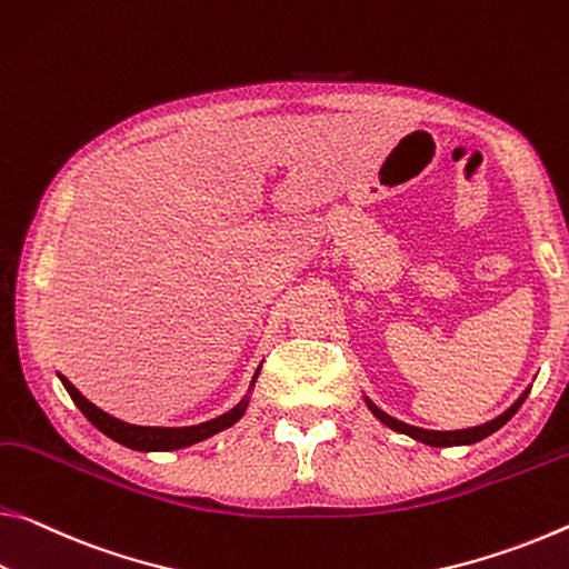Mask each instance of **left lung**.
<instances>
[{"label":"left lung","instance_id":"obj_1","mask_svg":"<svg viewBox=\"0 0 569 569\" xmlns=\"http://www.w3.org/2000/svg\"><path fill=\"white\" fill-rule=\"evenodd\" d=\"M529 390H531V387H527V390L521 392L517 400H513L511 408H507L501 415H496L493 420L481 422V426H473V428H463V430H428V428L408 426V422L392 418V415H387L385 410L377 408V405H375L372 400H369L367 395H365V402H367L369 412H372L375 418L380 420L382 426L390 428V430L402 432V436H410L412 440H418V443H426V446H430V448H450V446H473V443H479V440L489 438L491 432H496L501 426H507V422L513 418V412H517V410L521 408V402L527 400Z\"/></svg>","mask_w":569,"mask_h":569}]
</instances>
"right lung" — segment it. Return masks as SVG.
I'll use <instances>...</instances> for the list:
<instances>
[{
    "mask_svg": "<svg viewBox=\"0 0 569 569\" xmlns=\"http://www.w3.org/2000/svg\"><path fill=\"white\" fill-rule=\"evenodd\" d=\"M260 375V367L256 369V375H252L250 387H248V395L242 398L236 408L218 415V418L212 420H204L200 426H182V428H159V426H131V422H123L119 418H113V415L103 412L98 405L90 402L86 395H80L78 387L68 380V377H60L62 387H66L70 398L80 408V412L86 415V418L93 422V426L108 436L116 443H121L131 450H141V453H151V450H179V448H187V446H194L200 443V440H207L212 436H218V432L228 430L230 426H236V422L246 415L248 410V402H250V392L252 387H256V380Z\"/></svg>",
    "mask_w": 569,
    "mask_h": 569,
    "instance_id": "1",
    "label": "right lung"
}]
</instances>
